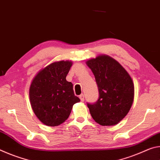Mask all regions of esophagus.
<instances>
[{
    "instance_id": "1",
    "label": "esophagus",
    "mask_w": 160,
    "mask_h": 160,
    "mask_svg": "<svg viewBox=\"0 0 160 160\" xmlns=\"http://www.w3.org/2000/svg\"><path fill=\"white\" fill-rule=\"evenodd\" d=\"M79 98L80 99L81 101L83 102L84 101V95H83V94H81V95H80L79 96Z\"/></svg>"
}]
</instances>
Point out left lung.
<instances>
[{
	"label": "left lung",
	"mask_w": 160,
	"mask_h": 160,
	"mask_svg": "<svg viewBox=\"0 0 160 160\" xmlns=\"http://www.w3.org/2000/svg\"><path fill=\"white\" fill-rule=\"evenodd\" d=\"M86 64L95 77L99 99L88 104L90 114L101 126H114L127 115L134 99V84L126 69L107 55L89 59Z\"/></svg>",
	"instance_id": "obj_1"
}]
</instances>
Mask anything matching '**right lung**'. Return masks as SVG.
Instances as JSON below:
<instances>
[{"mask_svg": "<svg viewBox=\"0 0 160 160\" xmlns=\"http://www.w3.org/2000/svg\"><path fill=\"white\" fill-rule=\"evenodd\" d=\"M72 62L56 61L37 72L29 87V101L35 115L48 126H57L68 118L72 106L80 100L72 84L66 80Z\"/></svg>", "mask_w": 160, "mask_h": 160, "instance_id": "add662e5", "label": "right lung"}]
</instances>
